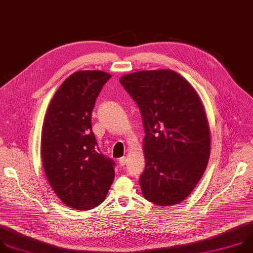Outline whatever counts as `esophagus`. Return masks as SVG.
Listing matches in <instances>:
<instances>
[{"label": "esophagus", "instance_id": "34e87169", "mask_svg": "<svg viewBox=\"0 0 253 253\" xmlns=\"http://www.w3.org/2000/svg\"><path fill=\"white\" fill-rule=\"evenodd\" d=\"M126 162H127L126 158V157H123V158H121V159H120V161H119V164H120V166L124 167V166H126Z\"/></svg>", "mask_w": 253, "mask_h": 253}]
</instances>
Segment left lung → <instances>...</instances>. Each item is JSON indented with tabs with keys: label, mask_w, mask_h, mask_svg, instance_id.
<instances>
[{
	"label": "left lung",
	"mask_w": 253,
	"mask_h": 253,
	"mask_svg": "<svg viewBox=\"0 0 253 253\" xmlns=\"http://www.w3.org/2000/svg\"><path fill=\"white\" fill-rule=\"evenodd\" d=\"M120 83L143 121L142 195L161 207L178 205L209 164L211 138L204 104L195 88L171 70L135 72L123 76Z\"/></svg>",
	"instance_id": "left-lung-1"
}]
</instances>
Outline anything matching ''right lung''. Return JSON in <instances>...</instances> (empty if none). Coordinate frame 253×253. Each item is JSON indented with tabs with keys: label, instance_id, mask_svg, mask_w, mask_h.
Instances as JSON below:
<instances>
[{
	"label": "right lung",
	"instance_id": "right-lung-1",
	"mask_svg": "<svg viewBox=\"0 0 253 253\" xmlns=\"http://www.w3.org/2000/svg\"><path fill=\"white\" fill-rule=\"evenodd\" d=\"M112 75L79 71L67 78L46 110L41 139L46 179L63 203L88 211L106 199L115 177V163L96 150L91 112Z\"/></svg>",
	"mask_w": 253,
	"mask_h": 253
}]
</instances>
